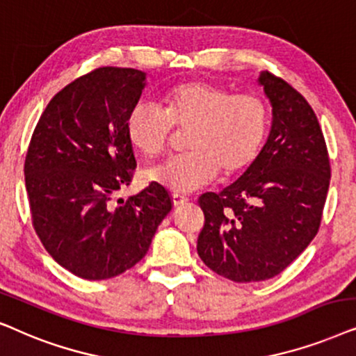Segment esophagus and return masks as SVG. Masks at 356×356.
<instances>
[{
    "label": "esophagus",
    "mask_w": 356,
    "mask_h": 356,
    "mask_svg": "<svg viewBox=\"0 0 356 356\" xmlns=\"http://www.w3.org/2000/svg\"><path fill=\"white\" fill-rule=\"evenodd\" d=\"M188 198L184 195V193H179V192H174L172 193V203H174V207H179V205H182L184 202H187Z\"/></svg>",
    "instance_id": "1"
}]
</instances>
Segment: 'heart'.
<instances>
[{
    "label": "heart",
    "mask_w": 356,
    "mask_h": 356,
    "mask_svg": "<svg viewBox=\"0 0 356 356\" xmlns=\"http://www.w3.org/2000/svg\"><path fill=\"white\" fill-rule=\"evenodd\" d=\"M174 129L186 131L187 153L149 170L151 181L174 192H191L220 172L236 177L255 163L267 138L268 108L254 94H233L207 81L174 84L163 108L136 102L125 120L130 145L145 158L163 154Z\"/></svg>",
    "instance_id": "obj_1"
}]
</instances>
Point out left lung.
Returning a JSON list of instances; mask_svg holds the SVG:
<instances>
[{
    "label": "left lung",
    "mask_w": 356,
    "mask_h": 356,
    "mask_svg": "<svg viewBox=\"0 0 356 356\" xmlns=\"http://www.w3.org/2000/svg\"><path fill=\"white\" fill-rule=\"evenodd\" d=\"M259 83L272 104V130L255 163L220 193L198 198L205 215L197 252L238 283L282 273L317 234L330 182L329 153L312 107L268 71Z\"/></svg>",
    "instance_id": "1"
}]
</instances>
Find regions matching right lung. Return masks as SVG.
I'll return each mask as SVG.
<instances>
[{"mask_svg":"<svg viewBox=\"0 0 356 356\" xmlns=\"http://www.w3.org/2000/svg\"><path fill=\"white\" fill-rule=\"evenodd\" d=\"M145 78L115 66L79 76L45 107L27 149L32 226L55 262L86 280H107L138 264L172 210L158 182L115 200L136 169L125 120Z\"/></svg>","mask_w":356,"mask_h":356,"instance_id":"obj_1","label":"right lung"}]
</instances>
